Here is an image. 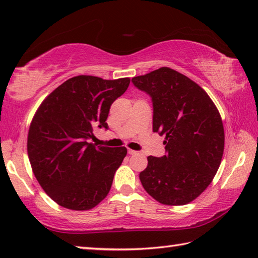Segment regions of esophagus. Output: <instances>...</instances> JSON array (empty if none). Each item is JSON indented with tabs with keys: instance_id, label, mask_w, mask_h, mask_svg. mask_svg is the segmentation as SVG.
<instances>
[{
	"instance_id": "1",
	"label": "esophagus",
	"mask_w": 258,
	"mask_h": 258,
	"mask_svg": "<svg viewBox=\"0 0 258 258\" xmlns=\"http://www.w3.org/2000/svg\"><path fill=\"white\" fill-rule=\"evenodd\" d=\"M127 152H128L130 155H137V154H138V151L132 150V149H128V150H127Z\"/></svg>"
}]
</instances>
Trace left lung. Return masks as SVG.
Here are the masks:
<instances>
[{
	"label": "left lung",
	"instance_id": "1",
	"mask_svg": "<svg viewBox=\"0 0 258 258\" xmlns=\"http://www.w3.org/2000/svg\"><path fill=\"white\" fill-rule=\"evenodd\" d=\"M132 82L151 97L152 130L165 137L166 149L159 158L148 157L140 181L160 204H189L206 190L220 167L224 151L220 112L197 83L168 67Z\"/></svg>",
	"mask_w": 258,
	"mask_h": 258
}]
</instances>
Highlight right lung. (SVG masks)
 I'll return each mask as SVG.
<instances>
[{"label": "right lung", "mask_w": 258, "mask_h": 258, "mask_svg": "<svg viewBox=\"0 0 258 258\" xmlns=\"http://www.w3.org/2000/svg\"><path fill=\"white\" fill-rule=\"evenodd\" d=\"M130 78H69L44 101L30 123L27 152L35 177L64 208L89 211L107 197L125 147L89 143L93 128H106L111 103L127 90Z\"/></svg>", "instance_id": "add662e5"}]
</instances>
